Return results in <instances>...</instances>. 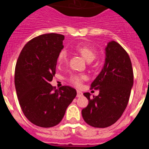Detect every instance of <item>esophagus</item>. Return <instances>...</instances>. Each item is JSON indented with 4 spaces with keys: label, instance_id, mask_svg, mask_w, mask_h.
Segmentation results:
<instances>
[{
    "label": "esophagus",
    "instance_id": "34e87169",
    "mask_svg": "<svg viewBox=\"0 0 149 149\" xmlns=\"http://www.w3.org/2000/svg\"><path fill=\"white\" fill-rule=\"evenodd\" d=\"M82 95H83L82 92H81L80 91H77V95H76L77 97H81V96H82Z\"/></svg>",
    "mask_w": 149,
    "mask_h": 149
}]
</instances>
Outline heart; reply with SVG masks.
Returning a JSON list of instances; mask_svg holds the SVG:
<instances>
[{
    "label": "heart",
    "mask_w": 149,
    "mask_h": 149,
    "mask_svg": "<svg viewBox=\"0 0 149 149\" xmlns=\"http://www.w3.org/2000/svg\"><path fill=\"white\" fill-rule=\"evenodd\" d=\"M75 49L78 53H79L88 62H90V61L91 62L96 58V52L94 49H91L87 45L79 44V45L75 46ZM67 59H68V54H67L66 51L62 50V51L60 52L58 56V58H57V62H58V65H63L64 63L66 62ZM85 79H86V76L84 75L73 74L70 77V81H71L73 84H75L76 86H80L81 81Z\"/></svg>",
    "instance_id": "b5f03b06"
}]
</instances>
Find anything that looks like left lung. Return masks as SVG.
<instances>
[{"label":"left lung","mask_w":149,"mask_h":149,"mask_svg":"<svg viewBox=\"0 0 149 149\" xmlns=\"http://www.w3.org/2000/svg\"><path fill=\"white\" fill-rule=\"evenodd\" d=\"M105 59L100 74L91 88L100 90L96 96L88 100L81 114L85 123L95 128H106L114 124L126 108L134 84V73L130 57L123 47L114 41L107 44Z\"/></svg>","instance_id":"8db88e82"}]
</instances>
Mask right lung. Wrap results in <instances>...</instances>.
Segmentation results:
<instances>
[{
    "mask_svg": "<svg viewBox=\"0 0 149 149\" xmlns=\"http://www.w3.org/2000/svg\"><path fill=\"white\" fill-rule=\"evenodd\" d=\"M64 39L56 33L37 36L26 43L16 63L15 85L20 106L29 121L42 128L58 125L76 96L71 87L53 91L49 83L56 74Z\"/></svg>",
    "mask_w": 149,
    "mask_h": 149,
    "instance_id": "obj_1",
    "label": "right lung"
}]
</instances>
